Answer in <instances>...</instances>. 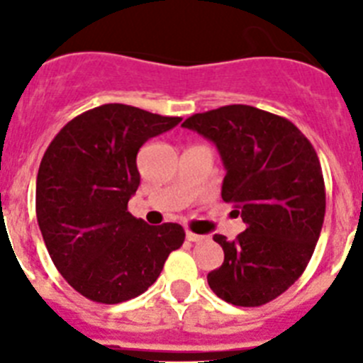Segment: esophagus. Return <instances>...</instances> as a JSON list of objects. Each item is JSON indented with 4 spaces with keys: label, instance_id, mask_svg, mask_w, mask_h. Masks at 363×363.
<instances>
[{
    "label": "esophagus",
    "instance_id": "34e87169",
    "mask_svg": "<svg viewBox=\"0 0 363 363\" xmlns=\"http://www.w3.org/2000/svg\"><path fill=\"white\" fill-rule=\"evenodd\" d=\"M187 240L189 242H194V243H200V242H205V240L209 238V236H203V234H196V233H192V230H187Z\"/></svg>",
    "mask_w": 363,
    "mask_h": 363
}]
</instances>
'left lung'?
I'll list each match as a JSON object with an SVG mask.
<instances>
[{
    "mask_svg": "<svg viewBox=\"0 0 363 363\" xmlns=\"http://www.w3.org/2000/svg\"><path fill=\"white\" fill-rule=\"evenodd\" d=\"M216 145L225 165L221 198L245 230L214 234L223 264L207 274L213 293L240 307L274 300L306 271L325 216L316 150L296 125L251 105H225L182 123Z\"/></svg>",
    "mask_w": 363,
    "mask_h": 363,
    "instance_id": "left-lung-1",
    "label": "left lung"
}]
</instances>
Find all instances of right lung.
Masks as SVG:
<instances>
[{
    "label": "right lung",
    "instance_id": "obj_1",
    "mask_svg": "<svg viewBox=\"0 0 363 363\" xmlns=\"http://www.w3.org/2000/svg\"><path fill=\"white\" fill-rule=\"evenodd\" d=\"M182 118L123 104L83 112L54 136L36 179V216L54 265L98 303H121L158 280L185 240L178 223L149 225L127 211L138 150Z\"/></svg>",
    "mask_w": 363,
    "mask_h": 363
}]
</instances>
